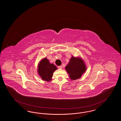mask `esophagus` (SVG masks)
I'll return each instance as SVG.
<instances>
[{
	"mask_svg": "<svg viewBox=\"0 0 121 121\" xmlns=\"http://www.w3.org/2000/svg\"><path fill=\"white\" fill-rule=\"evenodd\" d=\"M58 69H62V66H58Z\"/></svg>",
	"mask_w": 121,
	"mask_h": 121,
	"instance_id": "1",
	"label": "esophagus"
}]
</instances>
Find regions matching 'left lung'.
Returning a JSON list of instances; mask_svg holds the SVG:
<instances>
[{
	"mask_svg": "<svg viewBox=\"0 0 121 121\" xmlns=\"http://www.w3.org/2000/svg\"><path fill=\"white\" fill-rule=\"evenodd\" d=\"M86 68L83 60L80 58L72 57L69 63L65 67V69L69 75L70 78L74 80L80 78L86 71Z\"/></svg>",
	"mask_w": 121,
	"mask_h": 121,
	"instance_id": "8db88e82",
	"label": "left lung"
}]
</instances>
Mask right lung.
<instances>
[{"label":"right lung","instance_id":"1","mask_svg":"<svg viewBox=\"0 0 121 121\" xmlns=\"http://www.w3.org/2000/svg\"><path fill=\"white\" fill-rule=\"evenodd\" d=\"M57 69V68L52 63H49V60L45 58L43 59L38 65V73L42 80L50 81L53 72Z\"/></svg>","mask_w":121,"mask_h":121}]
</instances>
